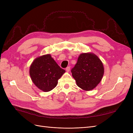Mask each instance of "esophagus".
<instances>
[{"mask_svg": "<svg viewBox=\"0 0 133 133\" xmlns=\"http://www.w3.org/2000/svg\"><path fill=\"white\" fill-rule=\"evenodd\" d=\"M70 66H68V67L66 68V71H70Z\"/></svg>", "mask_w": 133, "mask_h": 133, "instance_id": "obj_1", "label": "esophagus"}]
</instances>
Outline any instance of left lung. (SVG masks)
<instances>
[{"instance_id":"1","label":"left lung","mask_w":133,"mask_h":133,"mask_svg":"<svg viewBox=\"0 0 133 133\" xmlns=\"http://www.w3.org/2000/svg\"><path fill=\"white\" fill-rule=\"evenodd\" d=\"M77 85L87 91L91 90L100 82L104 74L103 63L92 53L81 54L71 70Z\"/></svg>"}]
</instances>
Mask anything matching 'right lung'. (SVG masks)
Returning <instances> with one entry per match:
<instances>
[{
  "mask_svg": "<svg viewBox=\"0 0 133 133\" xmlns=\"http://www.w3.org/2000/svg\"><path fill=\"white\" fill-rule=\"evenodd\" d=\"M65 70L60 68L50 54L35 59L30 67L32 81L39 89L49 91L57 86L58 80Z\"/></svg>",
  "mask_w": 133,
  "mask_h": 133,
  "instance_id": "add662e5",
  "label": "right lung"
}]
</instances>
